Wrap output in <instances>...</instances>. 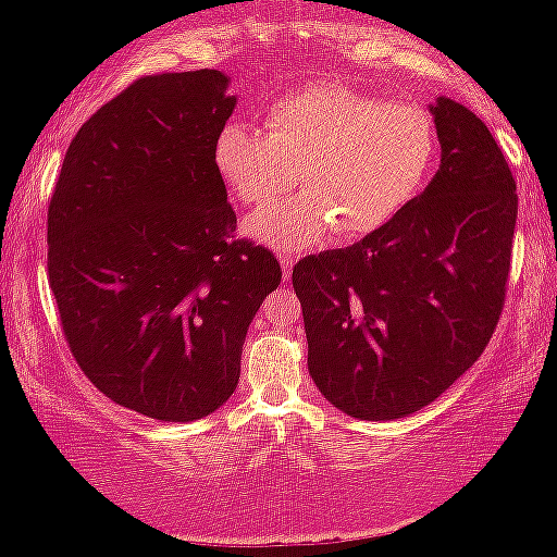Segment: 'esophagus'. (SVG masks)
Returning <instances> with one entry per match:
<instances>
[{"label":"esophagus","instance_id":"obj_1","mask_svg":"<svg viewBox=\"0 0 557 557\" xmlns=\"http://www.w3.org/2000/svg\"><path fill=\"white\" fill-rule=\"evenodd\" d=\"M280 267H283V277L287 280L293 274V267H296V257H290V253H283V257H280Z\"/></svg>","mask_w":557,"mask_h":557}]
</instances>
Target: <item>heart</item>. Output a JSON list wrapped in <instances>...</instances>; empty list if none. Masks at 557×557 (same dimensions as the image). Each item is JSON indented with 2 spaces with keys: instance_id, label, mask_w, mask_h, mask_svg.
I'll use <instances>...</instances> for the list:
<instances>
[{
  "instance_id": "obj_1",
  "label": "heart",
  "mask_w": 557,
  "mask_h": 557,
  "mask_svg": "<svg viewBox=\"0 0 557 557\" xmlns=\"http://www.w3.org/2000/svg\"><path fill=\"white\" fill-rule=\"evenodd\" d=\"M437 131L421 107L382 101L337 83H317L277 99L267 136L227 123L214 138V170L246 207H270L293 185L309 194L248 220V235L304 251L335 227L361 238L398 216L430 177Z\"/></svg>"
}]
</instances>
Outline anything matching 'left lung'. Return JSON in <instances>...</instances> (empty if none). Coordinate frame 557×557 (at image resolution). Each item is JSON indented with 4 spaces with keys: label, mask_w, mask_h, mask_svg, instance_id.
<instances>
[{
    "label": "left lung",
    "mask_w": 557,
    "mask_h": 557,
    "mask_svg": "<svg viewBox=\"0 0 557 557\" xmlns=\"http://www.w3.org/2000/svg\"><path fill=\"white\" fill-rule=\"evenodd\" d=\"M437 175L385 227L293 267L309 372L363 421L430 406L487 348L508 290L519 196L487 125L458 101L432 107Z\"/></svg>",
    "instance_id": "left-lung-1"
}]
</instances>
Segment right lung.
<instances>
[{
	"label": "right lung",
	"instance_id": "right-lung-1",
	"mask_svg": "<svg viewBox=\"0 0 557 557\" xmlns=\"http://www.w3.org/2000/svg\"><path fill=\"white\" fill-rule=\"evenodd\" d=\"M220 70L133 81L83 123L49 201V285L83 374L159 421L238 387L243 341L283 270L235 238L214 138L235 110Z\"/></svg>",
	"mask_w": 557,
	"mask_h": 557
}]
</instances>
